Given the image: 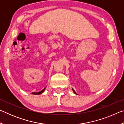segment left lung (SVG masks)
<instances>
[{"instance_id": "1", "label": "left lung", "mask_w": 124, "mask_h": 124, "mask_svg": "<svg viewBox=\"0 0 124 124\" xmlns=\"http://www.w3.org/2000/svg\"><path fill=\"white\" fill-rule=\"evenodd\" d=\"M72 90H73V92H74V93L75 94H76V95H77V93H76V92H75V91H74V89H72Z\"/></svg>"}]
</instances>
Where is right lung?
I'll list each match as a JSON object with an SVG mask.
<instances>
[{"label": "right lung", "instance_id": "add662e5", "mask_svg": "<svg viewBox=\"0 0 124 124\" xmlns=\"http://www.w3.org/2000/svg\"><path fill=\"white\" fill-rule=\"evenodd\" d=\"M45 88L46 87H45L44 89L43 90H42L41 91H39V92H32V94H33V95H40V94H41V93H43V92H44V91H45Z\"/></svg>", "mask_w": 124, "mask_h": 124}]
</instances>
